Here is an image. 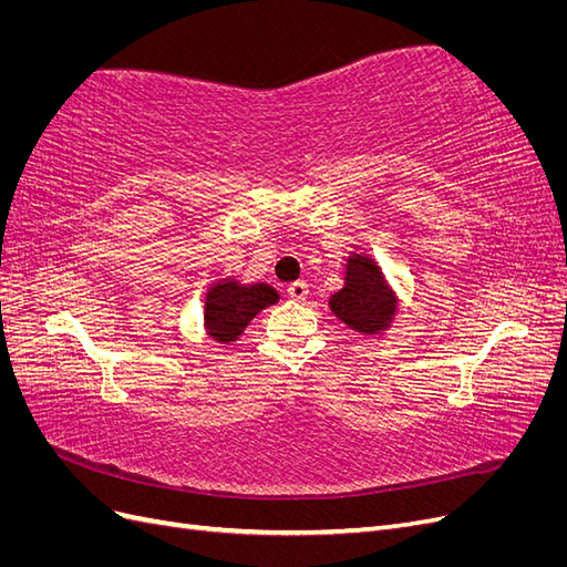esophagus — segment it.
<instances>
[{"label":"esophagus","mask_w":567,"mask_h":567,"mask_svg":"<svg viewBox=\"0 0 567 567\" xmlns=\"http://www.w3.org/2000/svg\"><path fill=\"white\" fill-rule=\"evenodd\" d=\"M288 296L300 302V300H305L307 296H310V286H307L305 281H296V284H290V286H288Z\"/></svg>","instance_id":"obj_1"}]
</instances>
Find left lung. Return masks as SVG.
Returning a JSON list of instances; mask_svg holds the SVG:
<instances>
[{"label": "left lung", "mask_w": 567, "mask_h": 567, "mask_svg": "<svg viewBox=\"0 0 567 567\" xmlns=\"http://www.w3.org/2000/svg\"><path fill=\"white\" fill-rule=\"evenodd\" d=\"M342 288L329 298V310L346 323V329L375 338L392 329L400 315V298L385 279L381 265L364 250H352L346 257Z\"/></svg>", "instance_id": "left-lung-1"}]
</instances>
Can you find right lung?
Wrapping results in <instances>:
<instances>
[{"label": "right lung", "mask_w": 567, "mask_h": 567, "mask_svg": "<svg viewBox=\"0 0 567 567\" xmlns=\"http://www.w3.org/2000/svg\"><path fill=\"white\" fill-rule=\"evenodd\" d=\"M279 293L267 284H241L221 279L210 284L203 298V331L219 346H231L244 336L246 326L265 307L277 305Z\"/></svg>", "instance_id": "right-lung-1"}]
</instances>
